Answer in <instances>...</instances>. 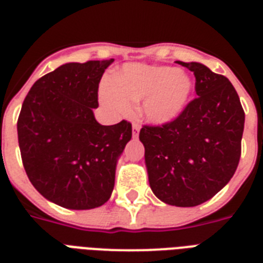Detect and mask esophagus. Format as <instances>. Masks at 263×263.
Here are the masks:
<instances>
[{
  "instance_id": "esophagus-1",
  "label": "esophagus",
  "mask_w": 263,
  "mask_h": 263,
  "mask_svg": "<svg viewBox=\"0 0 263 263\" xmlns=\"http://www.w3.org/2000/svg\"><path fill=\"white\" fill-rule=\"evenodd\" d=\"M139 129H141V127H139V125L134 122V124H133V137H138Z\"/></svg>"
}]
</instances>
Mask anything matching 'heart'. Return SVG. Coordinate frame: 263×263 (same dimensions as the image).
<instances>
[{"label": "heart", "instance_id": "1", "mask_svg": "<svg viewBox=\"0 0 263 263\" xmlns=\"http://www.w3.org/2000/svg\"><path fill=\"white\" fill-rule=\"evenodd\" d=\"M194 83L184 71L168 66L127 63L116 79H105L99 89L100 101L116 115H127L133 103L142 101L141 113L148 124H171L187 108Z\"/></svg>", "mask_w": 263, "mask_h": 263}]
</instances>
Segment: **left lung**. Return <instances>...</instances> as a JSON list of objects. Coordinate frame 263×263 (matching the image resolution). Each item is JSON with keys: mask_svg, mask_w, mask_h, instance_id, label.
Wrapping results in <instances>:
<instances>
[{"mask_svg": "<svg viewBox=\"0 0 263 263\" xmlns=\"http://www.w3.org/2000/svg\"><path fill=\"white\" fill-rule=\"evenodd\" d=\"M179 64L194 72L197 97L171 124L143 126L139 141L155 196L170 205L196 206L221 191L236 173L245 113L225 76L201 63Z\"/></svg>", "mask_w": 263, "mask_h": 263, "instance_id": "8db88e82", "label": "left lung"}]
</instances>
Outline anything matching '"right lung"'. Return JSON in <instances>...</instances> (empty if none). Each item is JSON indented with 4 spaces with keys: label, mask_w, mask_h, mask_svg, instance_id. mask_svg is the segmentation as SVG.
I'll use <instances>...</instances> for the list:
<instances>
[{
    "label": "right lung",
    "mask_w": 263,
    "mask_h": 263,
    "mask_svg": "<svg viewBox=\"0 0 263 263\" xmlns=\"http://www.w3.org/2000/svg\"><path fill=\"white\" fill-rule=\"evenodd\" d=\"M115 59L66 63L34 83L22 104L17 132L31 184L68 210L109 200L116 167L132 139V124L104 126L95 118L97 90Z\"/></svg>",
    "instance_id": "1"
}]
</instances>
